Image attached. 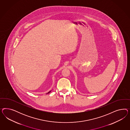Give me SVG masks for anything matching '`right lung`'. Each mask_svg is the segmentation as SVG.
I'll return each mask as SVG.
<instances>
[{
    "label": "right lung",
    "instance_id": "obj_1",
    "mask_svg": "<svg viewBox=\"0 0 130 130\" xmlns=\"http://www.w3.org/2000/svg\"><path fill=\"white\" fill-rule=\"evenodd\" d=\"M51 92V91H49V92H47V93H50V92Z\"/></svg>",
    "mask_w": 130,
    "mask_h": 130
}]
</instances>
